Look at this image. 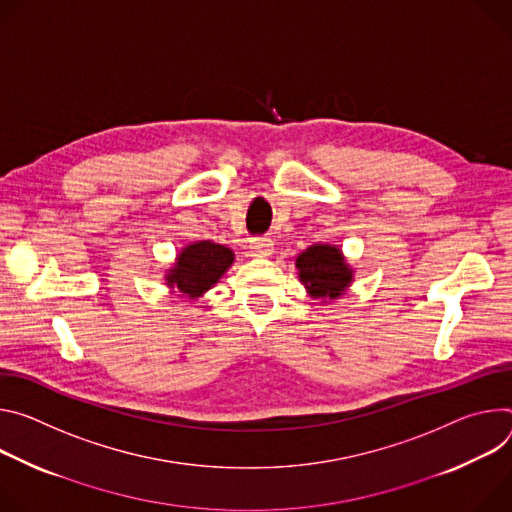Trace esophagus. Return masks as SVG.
Returning a JSON list of instances; mask_svg holds the SVG:
<instances>
[{
  "label": "esophagus",
  "mask_w": 512,
  "mask_h": 512,
  "mask_svg": "<svg viewBox=\"0 0 512 512\" xmlns=\"http://www.w3.org/2000/svg\"><path fill=\"white\" fill-rule=\"evenodd\" d=\"M250 250L258 258H266L272 254V240L266 236H256L250 240Z\"/></svg>",
  "instance_id": "obj_1"
}]
</instances>
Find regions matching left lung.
Returning a JSON list of instances; mask_svg holds the SVG:
<instances>
[{
	"label": "left lung",
	"mask_w": 512,
	"mask_h": 512,
	"mask_svg": "<svg viewBox=\"0 0 512 512\" xmlns=\"http://www.w3.org/2000/svg\"><path fill=\"white\" fill-rule=\"evenodd\" d=\"M297 268L301 282L315 299H337L352 282V268L342 252L329 244L307 248L297 258Z\"/></svg>",
	"instance_id": "obj_1"
}]
</instances>
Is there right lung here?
<instances>
[{
	"label": "right lung",
	"instance_id": "right-lung-1",
	"mask_svg": "<svg viewBox=\"0 0 512 512\" xmlns=\"http://www.w3.org/2000/svg\"><path fill=\"white\" fill-rule=\"evenodd\" d=\"M234 252L209 240L187 246L175 268L166 274L168 285L187 297H199L221 278V274L232 266Z\"/></svg>",
	"mask_w": 512,
	"mask_h": 512
}]
</instances>
